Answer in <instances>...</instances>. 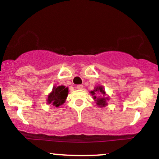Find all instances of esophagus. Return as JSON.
Segmentation results:
<instances>
[{"label":"esophagus","mask_w":159,"mask_h":159,"mask_svg":"<svg viewBox=\"0 0 159 159\" xmlns=\"http://www.w3.org/2000/svg\"><path fill=\"white\" fill-rule=\"evenodd\" d=\"M76 88H77V89H82V88H83V85H82V84H78L77 86H76Z\"/></svg>","instance_id":"esophagus-1"}]
</instances>
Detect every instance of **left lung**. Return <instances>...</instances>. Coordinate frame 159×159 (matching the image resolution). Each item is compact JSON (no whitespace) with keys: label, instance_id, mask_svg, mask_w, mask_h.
Returning <instances> with one entry per match:
<instances>
[{"label":"left lung","instance_id":"1","mask_svg":"<svg viewBox=\"0 0 159 159\" xmlns=\"http://www.w3.org/2000/svg\"><path fill=\"white\" fill-rule=\"evenodd\" d=\"M91 93H92V95H95L96 93H99V94H102V96H103V97H98V98H96V96H93V98L94 99H96L95 101H96V104H97L98 106L105 107V105H107L106 100L107 99L108 100V98H104V96L105 95V90H104L102 87L99 86V87H96L93 91H91Z\"/></svg>","mask_w":159,"mask_h":159}]
</instances>
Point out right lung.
I'll return each instance as SVG.
<instances>
[{
    "label": "right lung",
    "mask_w": 159,
    "mask_h": 159,
    "mask_svg": "<svg viewBox=\"0 0 159 159\" xmlns=\"http://www.w3.org/2000/svg\"><path fill=\"white\" fill-rule=\"evenodd\" d=\"M68 96V88L64 86H58L53 87L52 92L48 95L47 102L52 104L53 106L59 107L65 102Z\"/></svg>",
    "instance_id": "1"
}]
</instances>
